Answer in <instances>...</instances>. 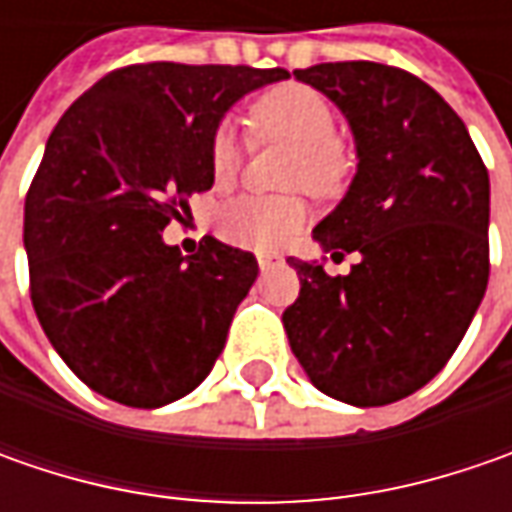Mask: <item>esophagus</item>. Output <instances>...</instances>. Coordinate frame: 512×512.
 <instances>
[{
	"mask_svg": "<svg viewBox=\"0 0 512 512\" xmlns=\"http://www.w3.org/2000/svg\"><path fill=\"white\" fill-rule=\"evenodd\" d=\"M256 259H259V267H262V270H270V267H276L285 262V259H282V253H259Z\"/></svg>",
	"mask_w": 512,
	"mask_h": 512,
	"instance_id": "esophagus-1",
	"label": "esophagus"
}]
</instances>
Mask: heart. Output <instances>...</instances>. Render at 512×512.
Wrapping results in <instances>:
<instances>
[{"mask_svg":"<svg viewBox=\"0 0 512 512\" xmlns=\"http://www.w3.org/2000/svg\"><path fill=\"white\" fill-rule=\"evenodd\" d=\"M250 125L262 139H282L296 148L287 182L305 185L313 193H330L342 182L344 159L336 145V113L319 90L307 85H285L265 93L253 110ZM210 176L216 185H230L242 170V145L230 125H219L207 145ZM307 222L302 196H236L219 216L216 227L230 245L250 250L282 247Z\"/></svg>","mask_w":512,"mask_h":512,"instance_id":"obj_1","label":"heart"}]
</instances>
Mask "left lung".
Segmentation results:
<instances>
[{"label":"left lung","instance_id":"8db88e82","mask_svg":"<svg viewBox=\"0 0 512 512\" xmlns=\"http://www.w3.org/2000/svg\"><path fill=\"white\" fill-rule=\"evenodd\" d=\"M347 116L359 170L313 239L359 253L347 276L290 259V350L322 393L399 402L456 353L490 276V179L459 113L419 76L379 62L293 70Z\"/></svg>","mask_w":512,"mask_h":512}]
</instances>
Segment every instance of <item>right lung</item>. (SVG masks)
Wrapping results in <instances>:
<instances>
[{"instance_id":"right-lung-1","label":"right lung","mask_w":512,"mask_h":512,"mask_svg":"<svg viewBox=\"0 0 512 512\" xmlns=\"http://www.w3.org/2000/svg\"><path fill=\"white\" fill-rule=\"evenodd\" d=\"M282 68L145 62L110 70L56 122L25 196L30 302L90 390L162 407L199 387L256 256L213 236L193 256L162 242L213 187L207 145L227 108Z\"/></svg>"}]
</instances>
